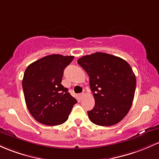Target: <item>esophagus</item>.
Returning a JSON list of instances; mask_svg holds the SVG:
<instances>
[{"label":"esophagus","instance_id":"34e87169","mask_svg":"<svg viewBox=\"0 0 159 159\" xmlns=\"http://www.w3.org/2000/svg\"><path fill=\"white\" fill-rule=\"evenodd\" d=\"M84 97V93H80V94H78V97H79L80 99H82Z\"/></svg>","mask_w":159,"mask_h":159}]
</instances>
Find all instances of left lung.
Here are the masks:
<instances>
[{
  "label": "left lung",
  "instance_id": "1",
  "mask_svg": "<svg viewBox=\"0 0 159 159\" xmlns=\"http://www.w3.org/2000/svg\"><path fill=\"white\" fill-rule=\"evenodd\" d=\"M78 63L90 77L95 105L88 111L90 120L99 126H111L128 114L134 100L136 77L123 59L106 53L84 56Z\"/></svg>",
  "mask_w": 159,
  "mask_h": 159
}]
</instances>
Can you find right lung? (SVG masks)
Returning <instances> with one entry per match:
<instances>
[{
    "mask_svg": "<svg viewBox=\"0 0 159 159\" xmlns=\"http://www.w3.org/2000/svg\"><path fill=\"white\" fill-rule=\"evenodd\" d=\"M74 59L60 54L46 56L27 67L22 79L26 106L36 121L55 126L67 121L77 102L62 85L63 71Z\"/></svg>",
    "mask_w": 159,
    "mask_h": 159,
    "instance_id": "1",
    "label": "right lung"
}]
</instances>
